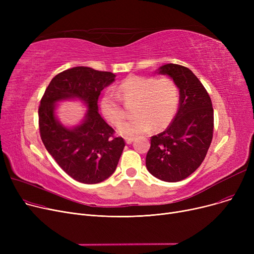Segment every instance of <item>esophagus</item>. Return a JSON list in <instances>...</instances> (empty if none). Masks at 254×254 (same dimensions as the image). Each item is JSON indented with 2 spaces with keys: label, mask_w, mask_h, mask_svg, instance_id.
<instances>
[{
  "label": "esophagus",
  "mask_w": 254,
  "mask_h": 254,
  "mask_svg": "<svg viewBox=\"0 0 254 254\" xmlns=\"http://www.w3.org/2000/svg\"><path fill=\"white\" fill-rule=\"evenodd\" d=\"M125 140H126V143H127V144H131L132 142H134L135 138H134V137H126Z\"/></svg>",
  "instance_id": "esophagus-1"
}]
</instances>
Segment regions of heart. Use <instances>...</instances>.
<instances>
[{"label": "heart", "instance_id": "1", "mask_svg": "<svg viewBox=\"0 0 254 254\" xmlns=\"http://www.w3.org/2000/svg\"><path fill=\"white\" fill-rule=\"evenodd\" d=\"M117 96L125 103L135 102L132 114L136 115L118 127L124 137H136L156 129L166 128L174 119L178 109L179 92L170 78L128 76L117 87ZM114 93H104L100 108L104 117L117 127L123 123L126 111Z\"/></svg>", "mask_w": 254, "mask_h": 254}]
</instances>
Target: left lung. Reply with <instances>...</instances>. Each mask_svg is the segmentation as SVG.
<instances>
[{
  "instance_id": "8db88e82",
  "label": "left lung",
  "mask_w": 254,
  "mask_h": 254,
  "mask_svg": "<svg viewBox=\"0 0 254 254\" xmlns=\"http://www.w3.org/2000/svg\"><path fill=\"white\" fill-rule=\"evenodd\" d=\"M156 73L170 76L179 88V108L166 130L151 137L146 168L166 182H178L201 166L213 138L211 99L197 77L186 66L168 64Z\"/></svg>"
}]
</instances>
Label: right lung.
<instances>
[{
    "label": "right lung",
    "mask_w": 254,
    "mask_h": 254,
    "mask_svg": "<svg viewBox=\"0 0 254 254\" xmlns=\"http://www.w3.org/2000/svg\"><path fill=\"white\" fill-rule=\"evenodd\" d=\"M115 74L74 66L52 78L39 106V129L49 154L70 177L86 184L100 183L116 169L125 140L99 114L101 91L115 80ZM77 98L88 107L82 124L63 126L55 116L56 103Z\"/></svg>",
    "instance_id": "1"
}]
</instances>
